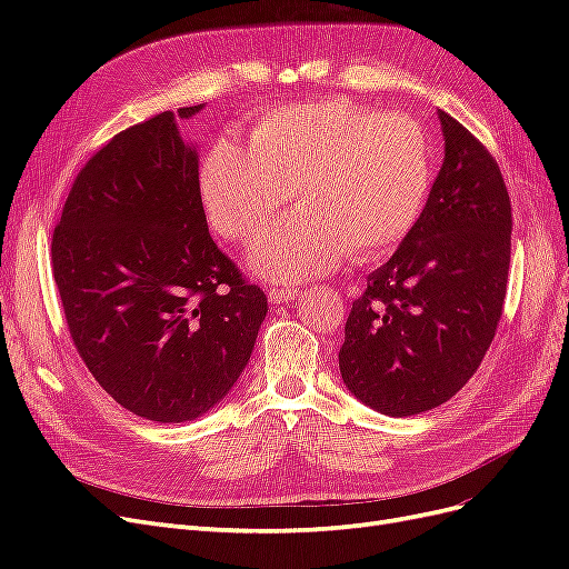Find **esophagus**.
Segmentation results:
<instances>
[{
	"instance_id": "esophagus-1",
	"label": "esophagus",
	"mask_w": 569,
	"mask_h": 569,
	"mask_svg": "<svg viewBox=\"0 0 569 569\" xmlns=\"http://www.w3.org/2000/svg\"><path fill=\"white\" fill-rule=\"evenodd\" d=\"M297 297H299V291L291 289V287H270L268 289V301L270 303H289V301H295Z\"/></svg>"
}]
</instances>
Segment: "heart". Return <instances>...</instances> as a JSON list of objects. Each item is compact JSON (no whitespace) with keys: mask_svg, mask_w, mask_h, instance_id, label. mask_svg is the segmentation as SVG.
<instances>
[{"mask_svg":"<svg viewBox=\"0 0 569 569\" xmlns=\"http://www.w3.org/2000/svg\"><path fill=\"white\" fill-rule=\"evenodd\" d=\"M432 149L420 123L332 97L258 116L244 147L218 140L199 168L203 216L228 242L249 244L282 209L249 256L272 282L330 272L351 253L377 261L418 228L432 189Z\"/></svg>","mask_w":569,"mask_h":569,"instance_id":"1","label":"heart"}]
</instances>
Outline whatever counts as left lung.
<instances>
[{"label":"left lung","mask_w":569,"mask_h":569,"mask_svg":"<svg viewBox=\"0 0 569 569\" xmlns=\"http://www.w3.org/2000/svg\"><path fill=\"white\" fill-rule=\"evenodd\" d=\"M443 163L418 228L368 274L339 349L341 380L382 416L432 410L477 372L503 316L510 197L487 147L446 111Z\"/></svg>","instance_id":"left-lung-1"}]
</instances>
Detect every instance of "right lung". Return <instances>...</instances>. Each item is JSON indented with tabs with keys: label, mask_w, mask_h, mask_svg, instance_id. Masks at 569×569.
Instances as JSON below:
<instances>
[{
	"label": "right lung",
	"mask_w": 569,
	"mask_h": 569,
	"mask_svg": "<svg viewBox=\"0 0 569 569\" xmlns=\"http://www.w3.org/2000/svg\"><path fill=\"white\" fill-rule=\"evenodd\" d=\"M51 263L82 363L153 422L197 420L226 399L268 313L263 289L209 234L197 147L173 111L118 132L84 163Z\"/></svg>",
	"instance_id": "add662e5"
}]
</instances>
